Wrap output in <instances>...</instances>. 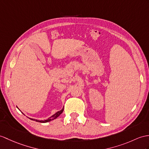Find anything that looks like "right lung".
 Wrapping results in <instances>:
<instances>
[{"label": "right lung", "mask_w": 149, "mask_h": 149, "mask_svg": "<svg viewBox=\"0 0 149 149\" xmlns=\"http://www.w3.org/2000/svg\"><path fill=\"white\" fill-rule=\"evenodd\" d=\"M63 111H64V108L62 109H61V111H58L57 112H56V114H54L53 116H52L50 117V118H49L48 119H47V120H44V121H38V120H37V119H31V120H33V121H36L37 122H40V123H47V122L53 120V119H55L56 118H57L58 116H59L60 114H62V112H63Z\"/></svg>", "instance_id": "right-lung-1"}]
</instances>
